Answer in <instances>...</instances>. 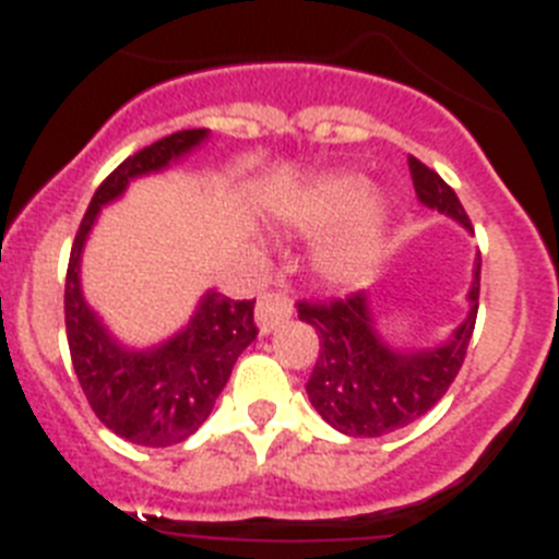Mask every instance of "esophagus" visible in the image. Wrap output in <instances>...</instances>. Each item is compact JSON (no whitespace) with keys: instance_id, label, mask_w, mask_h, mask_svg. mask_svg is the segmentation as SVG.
<instances>
[{"instance_id":"esophagus-1","label":"esophagus","mask_w":559,"mask_h":559,"mask_svg":"<svg viewBox=\"0 0 559 559\" xmlns=\"http://www.w3.org/2000/svg\"><path fill=\"white\" fill-rule=\"evenodd\" d=\"M290 313H294V305H290L285 290H265V294L260 296V302H257V310H254L257 328H260V333L263 335L274 333L285 319H290Z\"/></svg>"}]
</instances>
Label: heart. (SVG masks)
Here are the masks:
<instances>
[{
  "label": "heart",
  "mask_w": 559,
  "mask_h": 559,
  "mask_svg": "<svg viewBox=\"0 0 559 559\" xmlns=\"http://www.w3.org/2000/svg\"><path fill=\"white\" fill-rule=\"evenodd\" d=\"M285 224L308 237L336 229L316 254L319 274L335 285L367 280L386 246V204L369 195L367 179L338 173L324 176L296 195L285 210Z\"/></svg>",
  "instance_id": "heart-1"
}]
</instances>
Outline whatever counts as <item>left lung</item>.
Wrapping results in <instances>:
<instances>
[{
    "instance_id": "left-lung-1",
    "label": "left lung",
    "mask_w": 559,
    "mask_h": 559,
    "mask_svg": "<svg viewBox=\"0 0 559 559\" xmlns=\"http://www.w3.org/2000/svg\"><path fill=\"white\" fill-rule=\"evenodd\" d=\"M417 199L473 231L456 192L439 173L408 156ZM481 257L473 265L467 316L445 344L423 349L392 347L380 335L369 296L349 294L333 302H299V319L319 333V358L308 397L324 423L347 437H383L431 412L445 397L467 355L478 313Z\"/></svg>"
}]
</instances>
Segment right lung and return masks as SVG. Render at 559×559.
Wrapping results in <instances>:
<instances>
[{
    "label": "right lung",
    "mask_w": 559,
    "mask_h": 559,
    "mask_svg": "<svg viewBox=\"0 0 559 559\" xmlns=\"http://www.w3.org/2000/svg\"><path fill=\"white\" fill-rule=\"evenodd\" d=\"M206 133V128L176 131L128 156L97 187L69 254L63 313L72 367L97 419L133 445H179L199 431L224 392L237 355L257 338L254 299L235 302L218 290H206L179 333L145 349L128 347L108 333L81 288L83 246L103 206L120 199L133 179L176 165Z\"/></svg>",
    "instance_id": "1"
}]
</instances>
